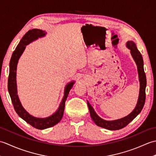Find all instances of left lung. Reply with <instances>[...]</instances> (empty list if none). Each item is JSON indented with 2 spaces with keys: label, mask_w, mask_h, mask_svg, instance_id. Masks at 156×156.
<instances>
[{
  "label": "left lung",
  "mask_w": 156,
  "mask_h": 156,
  "mask_svg": "<svg viewBox=\"0 0 156 156\" xmlns=\"http://www.w3.org/2000/svg\"><path fill=\"white\" fill-rule=\"evenodd\" d=\"M127 48L130 49L131 54L133 57L135 64L137 67V72L139 75V80H140V94L139 98L133 111L130 114H129L126 117L117 119L113 121H107L101 118L96 113L94 108H92L90 104L87 101L88 107L90 111V115L92 120L95 122V124L98 127L108 129V130H118L127 126L129 122L132 121L140 113L142 108H143L145 101V88H146V76L144 72V60L143 58L140 51L137 48L136 44L133 41H129L126 44Z\"/></svg>",
  "instance_id": "8db88e82"
}]
</instances>
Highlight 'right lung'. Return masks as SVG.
Masks as SVG:
<instances>
[{"label": "right lung", "mask_w": 156, "mask_h": 156, "mask_svg": "<svg viewBox=\"0 0 156 156\" xmlns=\"http://www.w3.org/2000/svg\"><path fill=\"white\" fill-rule=\"evenodd\" d=\"M47 33L45 31L38 29H34L29 30L23 36L19 44L16 46L15 50L13 51L11 60L9 63V75L8 79V90L11 97L12 105L16 113L23 120L31 125L33 127L38 129H45L51 127L61 121L64 115L65 102L71 90L73 85L75 83L74 81L69 82L66 86L64 90V95L59 104L58 108L54 114L45 118H38L34 117L30 115L23 107L21 101L19 100L17 94V86H16V67L19 59L25 49L26 45L30 44L34 41L37 40L38 38L45 37Z\"/></svg>", "instance_id": "obj_1"}]
</instances>
